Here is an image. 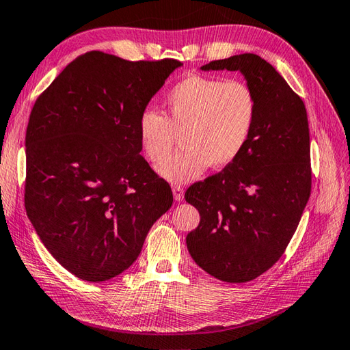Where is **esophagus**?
<instances>
[{"instance_id": "1", "label": "esophagus", "mask_w": 350, "mask_h": 350, "mask_svg": "<svg viewBox=\"0 0 350 350\" xmlns=\"http://www.w3.org/2000/svg\"><path fill=\"white\" fill-rule=\"evenodd\" d=\"M173 195H174V200L176 201H182L185 197V191H183V186L180 185H174L173 186Z\"/></svg>"}]
</instances>
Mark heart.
Here are the masks:
<instances>
[{"label":"heart","mask_w":350,"mask_h":350,"mask_svg":"<svg viewBox=\"0 0 350 350\" xmlns=\"http://www.w3.org/2000/svg\"><path fill=\"white\" fill-rule=\"evenodd\" d=\"M168 118L146 109L138 119L140 144L152 162L171 151L177 135L185 150L157 167L172 183L195 180L212 165L230 167L245 152L258 118V96L243 80L191 75L170 89Z\"/></svg>","instance_id":"b5f03b06"}]
</instances>
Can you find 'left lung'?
<instances>
[{"instance_id":"8db88e82","label":"left lung","mask_w":350,"mask_h":350,"mask_svg":"<svg viewBox=\"0 0 350 350\" xmlns=\"http://www.w3.org/2000/svg\"><path fill=\"white\" fill-rule=\"evenodd\" d=\"M201 70L240 71L258 96L256 125L241 157L185 193L200 212L186 237L193 261L219 280L245 283L279 261L310 197L307 111L258 55H234Z\"/></svg>"}]
</instances>
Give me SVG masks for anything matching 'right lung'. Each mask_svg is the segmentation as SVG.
Returning a JSON list of instances; mask_svg holds the SVG:
<instances>
[{
	"instance_id": "1",
	"label": "right lung",
	"mask_w": 350,
	"mask_h": 350,
	"mask_svg": "<svg viewBox=\"0 0 350 350\" xmlns=\"http://www.w3.org/2000/svg\"><path fill=\"white\" fill-rule=\"evenodd\" d=\"M177 59L80 55L38 96L27 128L25 208L65 270L104 282L138 258L173 204L142 155L138 119Z\"/></svg>"
}]
</instances>
